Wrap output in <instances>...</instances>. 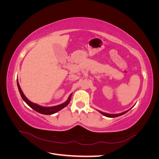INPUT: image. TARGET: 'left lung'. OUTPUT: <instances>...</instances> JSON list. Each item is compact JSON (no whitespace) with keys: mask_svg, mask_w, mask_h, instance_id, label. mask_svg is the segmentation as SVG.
I'll return each mask as SVG.
<instances>
[{"mask_svg":"<svg viewBox=\"0 0 159 159\" xmlns=\"http://www.w3.org/2000/svg\"><path fill=\"white\" fill-rule=\"evenodd\" d=\"M129 111V109L127 110V111H126L121 113H118V114H109V113H103V112H102V111H99V112L100 113H102V115H103L104 116H105V117L113 118V117H119V116H121V115H123V114H125V113H126L127 111Z\"/></svg>","mask_w":159,"mask_h":159,"instance_id":"left-lung-1","label":"left lung"}]
</instances>
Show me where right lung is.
<instances>
[{
	"instance_id": "right-lung-1",
	"label": "right lung",
	"mask_w": 159,
	"mask_h": 159,
	"mask_svg": "<svg viewBox=\"0 0 159 159\" xmlns=\"http://www.w3.org/2000/svg\"><path fill=\"white\" fill-rule=\"evenodd\" d=\"M17 85H18L19 92H20V94L21 95L22 99L25 101L28 106H30L32 109L35 110L36 111H37L38 113H40L44 114V115H52V114L57 113V111H60L61 109L66 107L67 105H68L69 104V103L70 102V99H71V97L72 95V93H71L69 96L68 100H67L66 102L61 103L60 105H56V106H53V107H42V106H40V105H39L32 103V102H30V100H28L26 98L25 94H24L22 92V91L20 88V85H19L18 80H17Z\"/></svg>"
}]
</instances>
